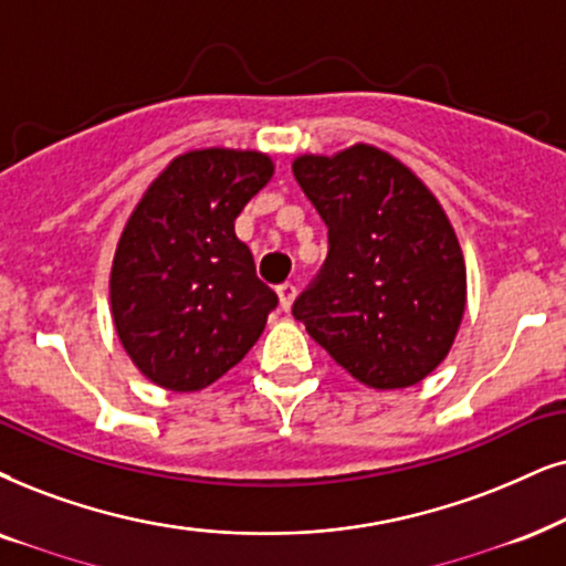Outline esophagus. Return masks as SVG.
Returning a JSON list of instances; mask_svg holds the SVG:
<instances>
[{
	"label": "esophagus",
	"mask_w": 566,
	"mask_h": 566,
	"mask_svg": "<svg viewBox=\"0 0 566 566\" xmlns=\"http://www.w3.org/2000/svg\"><path fill=\"white\" fill-rule=\"evenodd\" d=\"M276 295H279V305H282V311H290L292 303H295V297H297V287L295 284L284 282L276 287Z\"/></svg>",
	"instance_id": "esophagus-1"
}]
</instances>
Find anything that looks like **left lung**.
<instances>
[{
  "label": "left lung",
  "mask_w": 566,
  "mask_h": 566,
  "mask_svg": "<svg viewBox=\"0 0 566 566\" xmlns=\"http://www.w3.org/2000/svg\"><path fill=\"white\" fill-rule=\"evenodd\" d=\"M328 227V253L292 316L374 389H405L447 357L464 311V261L439 200L374 146L292 164Z\"/></svg>",
  "instance_id": "left-lung-1"
}]
</instances>
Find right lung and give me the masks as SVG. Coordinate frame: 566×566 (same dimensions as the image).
I'll return each mask as SVG.
<instances>
[{
  "mask_svg": "<svg viewBox=\"0 0 566 566\" xmlns=\"http://www.w3.org/2000/svg\"><path fill=\"white\" fill-rule=\"evenodd\" d=\"M255 151L177 156L135 206L112 266V316L140 374L198 391L259 342L279 297L255 276L234 219L271 180Z\"/></svg>",
  "mask_w": 566,
  "mask_h": 566,
  "instance_id": "add662e5",
  "label": "right lung"
}]
</instances>
